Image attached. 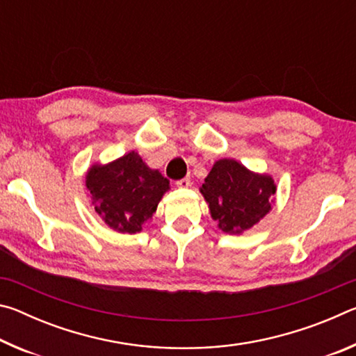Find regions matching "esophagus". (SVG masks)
<instances>
[{
	"label": "esophagus",
	"instance_id": "esophagus-1",
	"mask_svg": "<svg viewBox=\"0 0 356 356\" xmlns=\"http://www.w3.org/2000/svg\"><path fill=\"white\" fill-rule=\"evenodd\" d=\"M176 185L179 186V188H188V186L191 185V182H190V177H184V179L177 180Z\"/></svg>",
	"mask_w": 356,
	"mask_h": 356
}]
</instances>
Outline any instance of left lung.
I'll list each match as a JSON object with an SVG mask.
<instances>
[{
	"label": "left lung",
	"instance_id": "left-lung-1",
	"mask_svg": "<svg viewBox=\"0 0 356 356\" xmlns=\"http://www.w3.org/2000/svg\"><path fill=\"white\" fill-rule=\"evenodd\" d=\"M200 191L221 231L242 234L272 210L276 184L270 174L252 172L237 160L221 159L213 163Z\"/></svg>",
	"mask_w": 356,
	"mask_h": 356
}]
</instances>
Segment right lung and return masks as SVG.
<instances>
[{"instance_id":"add662e5","label":"right lung","mask_w":356,"mask_h":356,"mask_svg":"<svg viewBox=\"0 0 356 356\" xmlns=\"http://www.w3.org/2000/svg\"><path fill=\"white\" fill-rule=\"evenodd\" d=\"M86 188L106 226L120 234H136L156 212L170 180L131 150L106 165L94 163L86 172Z\"/></svg>"}]
</instances>
